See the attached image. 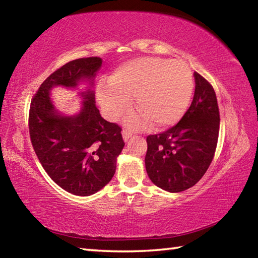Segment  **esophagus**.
Segmentation results:
<instances>
[{
	"mask_svg": "<svg viewBox=\"0 0 258 258\" xmlns=\"http://www.w3.org/2000/svg\"><path fill=\"white\" fill-rule=\"evenodd\" d=\"M121 134H123V138H124L125 141H127V140L133 135V133L128 130H123V131H121Z\"/></svg>",
	"mask_w": 258,
	"mask_h": 258,
	"instance_id": "1",
	"label": "esophagus"
}]
</instances>
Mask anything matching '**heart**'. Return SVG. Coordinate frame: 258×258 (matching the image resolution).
<instances>
[{
  "mask_svg": "<svg viewBox=\"0 0 258 258\" xmlns=\"http://www.w3.org/2000/svg\"><path fill=\"white\" fill-rule=\"evenodd\" d=\"M110 85L99 87L98 99L111 119H117L131 107V97H137L141 110L128 117L133 127H167L182 118L189 106L194 81L187 64L178 60L166 61L143 56L127 61L110 76Z\"/></svg>",
  "mask_w": 258,
  "mask_h": 258,
  "instance_id": "b5f03b06",
  "label": "heart"
}]
</instances>
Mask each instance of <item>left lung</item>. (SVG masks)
I'll return each mask as SVG.
<instances>
[{
    "instance_id": "1",
    "label": "left lung",
    "mask_w": 258,
    "mask_h": 258,
    "mask_svg": "<svg viewBox=\"0 0 258 258\" xmlns=\"http://www.w3.org/2000/svg\"><path fill=\"white\" fill-rule=\"evenodd\" d=\"M194 100L181 120L159 134L148 135L146 169L157 186L181 192L194 186L215 155L220 110L215 91L195 72Z\"/></svg>"
}]
</instances>
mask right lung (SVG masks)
I'll return each mask as SVG.
<instances>
[{"label": "right lung", "mask_w": 258, "mask_h": 258, "mask_svg": "<svg viewBox=\"0 0 258 258\" xmlns=\"http://www.w3.org/2000/svg\"><path fill=\"white\" fill-rule=\"evenodd\" d=\"M101 64L99 56L69 61L42 83L30 102L28 126L35 154L47 175L76 196L93 195L110 182L125 146L121 127L102 118L93 91L82 93L85 101L73 117L58 115L49 93L56 85L92 82Z\"/></svg>", "instance_id": "add662e5"}]
</instances>
